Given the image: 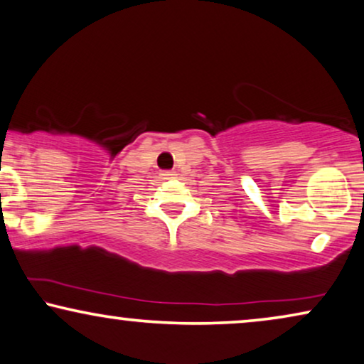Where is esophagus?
<instances>
[{
  "mask_svg": "<svg viewBox=\"0 0 364 364\" xmlns=\"http://www.w3.org/2000/svg\"><path fill=\"white\" fill-rule=\"evenodd\" d=\"M176 176H177L176 172L166 171V172H162V173H161V178H162V181H172V178H176Z\"/></svg>",
  "mask_w": 364,
  "mask_h": 364,
  "instance_id": "1",
  "label": "esophagus"
}]
</instances>
